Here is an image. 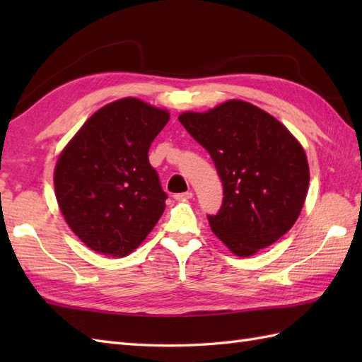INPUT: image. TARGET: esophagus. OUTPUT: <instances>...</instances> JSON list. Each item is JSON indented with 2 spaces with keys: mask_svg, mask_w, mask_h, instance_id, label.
<instances>
[{
  "mask_svg": "<svg viewBox=\"0 0 362 362\" xmlns=\"http://www.w3.org/2000/svg\"><path fill=\"white\" fill-rule=\"evenodd\" d=\"M175 201H187V199H193V193L191 191H187V193H179V194H174Z\"/></svg>",
  "mask_w": 362,
  "mask_h": 362,
  "instance_id": "obj_1",
  "label": "esophagus"
}]
</instances>
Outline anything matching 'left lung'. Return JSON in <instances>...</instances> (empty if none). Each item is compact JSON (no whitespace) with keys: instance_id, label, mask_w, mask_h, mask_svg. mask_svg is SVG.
Segmentation results:
<instances>
[{"instance_id":"left-lung-1","label":"left lung","mask_w":362,"mask_h":362,"mask_svg":"<svg viewBox=\"0 0 362 362\" xmlns=\"http://www.w3.org/2000/svg\"><path fill=\"white\" fill-rule=\"evenodd\" d=\"M210 153L224 199L206 216L213 233L238 257L274 244L294 226L310 185L305 151L272 115L240 99L179 117Z\"/></svg>"}]
</instances>
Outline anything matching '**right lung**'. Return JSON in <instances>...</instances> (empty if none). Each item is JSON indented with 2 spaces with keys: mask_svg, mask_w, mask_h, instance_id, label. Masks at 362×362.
<instances>
[{
  "mask_svg": "<svg viewBox=\"0 0 362 362\" xmlns=\"http://www.w3.org/2000/svg\"><path fill=\"white\" fill-rule=\"evenodd\" d=\"M169 113L136 98L99 109L60 153L54 188L66 224L98 253L122 258L165 211L166 193L149 148Z\"/></svg>",
  "mask_w": 362,
  "mask_h": 362,
  "instance_id": "obj_1",
  "label": "right lung"
}]
</instances>
